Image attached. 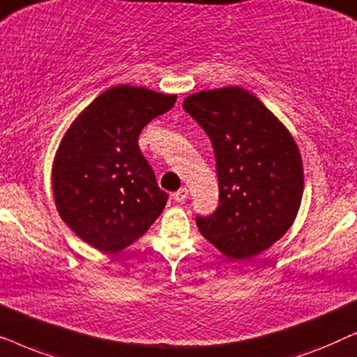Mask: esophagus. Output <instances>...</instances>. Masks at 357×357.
I'll use <instances>...</instances> for the list:
<instances>
[{"instance_id":"obj_1","label":"esophagus","mask_w":357,"mask_h":357,"mask_svg":"<svg viewBox=\"0 0 357 357\" xmlns=\"http://www.w3.org/2000/svg\"><path fill=\"white\" fill-rule=\"evenodd\" d=\"M187 198H188V190L185 188V187H182V188L178 190V192L174 193V199L177 203H183Z\"/></svg>"}]
</instances>
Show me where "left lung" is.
<instances>
[{"label":"left lung","mask_w":357,"mask_h":357,"mask_svg":"<svg viewBox=\"0 0 357 357\" xmlns=\"http://www.w3.org/2000/svg\"><path fill=\"white\" fill-rule=\"evenodd\" d=\"M183 110L209 136L218 208L197 214L202 236L232 260L258 255L294 222L304 192L302 159L280 120L242 87L203 91Z\"/></svg>","instance_id":"left-lung-1"}]
</instances>
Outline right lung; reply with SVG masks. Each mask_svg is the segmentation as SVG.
Listing matches in <instances>:
<instances>
[{"mask_svg": "<svg viewBox=\"0 0 357 357\" xmlns=\"http://www.w3.org/2000/svg\"><path fill=\"white\" fill-rule=\"evenodd\" d=\"M175 99L144 87L115 86L66 131L53 164V195L63 221L89 245L123 250L162 213L169 195L159 188L138 138Z\"/></svg>", "mask_w": 357, "mask_h": 357, "instance_id": "1", "label": "right lung"}]
</instances>
